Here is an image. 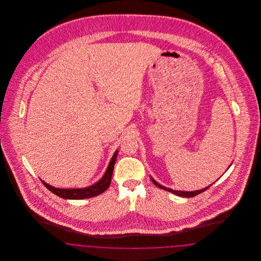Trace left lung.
Listing matches in <instances>:
<instances>
[{
    "label": "left lung",
    "mask_w": 261,
    "mask_h": 261,
    "mask_svg": "<svg viewBox=\"0 0 261 261\" xmlns=\"http://www.w3.org/2000/svg\"><path fill=\"white\" fill-rule=\"evenodd\" d=\"M150 179H151V181L153 182V184H154L155 186H158L159 188H161V189H163V190H165V191H167V192H170V193H172L174 195H177V196H180V197H185V198H192V197H195V196L199 195L200 193H202V192L206 191V190H207V189L212 185V184H211L210 186L205 187V188H203V189H201V190H198V191H193V192H183V191H174L172 189H169V188L162 186L161 184H159L158 182H155L152 178H150Z\"/></svg>",
    "instance_id": "obj_1"
}]
</instances>
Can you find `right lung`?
Returning <instances> with one entry per match:
<instances>
[{"label":"right lung","mask_w":261,"mask_h":261,"mask_svg":"<svg viewBox=\"0 0 261 261\" xmlns=\"http://www.w3.org/2000/svg\"><path fill=\"white\" fill-rule=\"evenodd\" d=\"M117 153H118V150H115L112 161L107 168V171L105 172V175L101 177V179L99 180V182H97L96 184H94L92 186L82 188V189H60V188L50 186L49 184L45 183L44 181H42V182H43L44 186L46 187L49 191L54 193L55 195L61 197L62 199H83L96 197L99 194L103 193L111 185L113 167H114V163H115L116 158H117Z\"/></svg>","instance_id":"add662e5"}]
</instances>
